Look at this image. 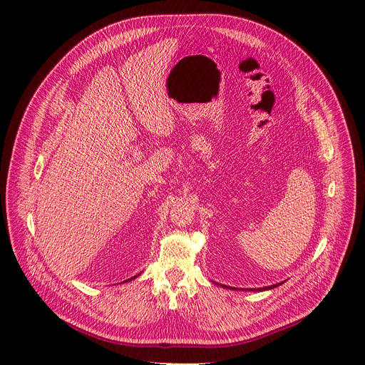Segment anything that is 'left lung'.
Returning a JSON list of instances; mask_svg holds the SVG:
<instances>
[{
    "mask_svg": "<svg viewBox=\"0 0 365 365\" xmlns=\"http://www.w3.org/2000/svg\"><path fill=\"white\" fill-rule=\"evenodd\" d=\"M280 284V283H279ZM279 284H273V286H267V287H259V289H252V290H258V292H263V290H269V289H274L277 287ZM222 286V284H221ZM222 287H227V286H222ZM230 289H235V287H230Z\"/></svg>",
    "mask_w": 365,
    "mask_h": 365,
    "instance_id": "left-lung-1",
    "label": "left lung"
}]
</instances>
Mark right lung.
<instances>
[{
    "label": "right lung",
    "instance_id": "obj_1",
    "mask_svg": "<svg viewBox=\"0 0 365 365\" xmlns=\"http://www.w3.org/2000/svg\"><path fill=\"white\" fill-rule=\"evenodd\" d=\"M135 277H137V276H134V277H131V279H128V280H125V282H131V280H134ZM123 283H124V282H123Z\"/></svg>",
    "mask_w": 365,
    "mask_h": 365
}]
</instances>
